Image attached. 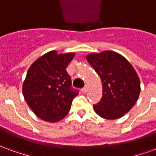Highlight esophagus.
<instances>
[{
	"mask_svg": "<svg viewBox=\"0 0 156 156\" xmlns=\"http://www.w3.org/2000/svg\"><path fill=\"white\" fill-rule=\"evenodd\" d=\"M87 90H88V88H87V86H86V87H84V88H83L81 89L82 93H83V94L87 93Z\"/></svg>",
	"mask_w": 156,
	"mask_h": 156,
	"instance_id": "obj_1",
	"label": "esophagus"
}]
</instances>
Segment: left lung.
Returning <instances> with one entry per match:
<instances>
[{
  "instance_id": "obj_1",
  "label": "left lung",
  "mask_w": 156,
  "mask_h": 156,
  "mask_svg": "<svg viewBox=\"0 0 156 156\" xmlns=\"http://www.w3.org/2000/svg\"><path fill=\"white\" fill-rule=\"evenodd\" d=\"M87 60L101 78L103 96L94 105L100 117L115 119L124 116L137 101L140 83L136 72L117 52L105 51L87 56Z\"/></svg>"
}]
</instances>
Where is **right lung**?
<instances>
[{
	"instance_id": "obj_1",
	"label": "right lung",
	"mask_w": 156,
	"mask_h": 156,
	"mask_svg": "<svg viewBox=\"0 0 156 156\" xmlns=\"http://www.w3.org/2000/svg\"><path fill=\"white\" fill-rule=\"evenodd\" d=\"M74 53L51 51L35 61L22 87L26 102L35 115L48 122H58L68 115L78 90L72 88L66 68Z\"/></svg>"
}]
</instances>
